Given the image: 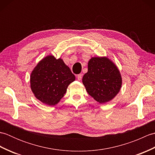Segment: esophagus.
Here are the masks:
<instances>
[{"instance_id":"34e87169","label":"esophagus","mask_w":155,"mask_h":155,"mask_svg":"<svg viewBox=\"0 0 155 155\" xmlns=\"http://www.w3.org/2000/svg\"><path fill=\"white\" fill-rule=\"evenodd\" d=\"M77 79H78V81H81L82 79V74H79L77 75Z\"/></svg>"}]
</instances>
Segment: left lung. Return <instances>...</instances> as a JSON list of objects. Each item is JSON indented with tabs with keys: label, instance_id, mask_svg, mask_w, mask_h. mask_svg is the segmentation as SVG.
I'll return each instance as SVG.
<instances>
[{
	"label": "left lung",
	"instance_id": "1",
	"mask_svg": "<svg viewBox=\"0 0 155 155\" xmlns=\"http://www.w3.org/2000/svg\"><path fill=\"white\" fill-rule=\"evenodd\" d=\"M83 83L88 94L101 104L116 96L120 91L122 78L117 66L106 57H93L88 63V72Z\"/></svg>",
	"mask_w": 155,
	"mask_h": 155
}]
</instances>
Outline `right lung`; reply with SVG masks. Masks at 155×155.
Listing matches in <instances>:
<instances>
[{
    "label": "right lung",
    "mask_w": 155,
    "mask_h": 155,
    "mask_svg": "<svg viewBox=\"0 0 155 155\" xmlns=\"http://www.w3.org/2000/svg\"><path fill=\"white\" fill-rule=\"evenodd\" d=\"M75 76L61 58L47 56L38 62L31 75V88L36 98L45 104H57Z\"/></svg>",
    "instance_id": "add662e5"
}]
</instances>
